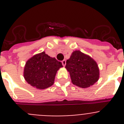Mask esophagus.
<instances>
[{"mask_svg": "<svg viewBox=\"0 0 124 124\" xmlns=\"http://www.w3.org/2000/svg\"><path fill=\"white\" fill-rule=\"evenodd\" d=\"M61 63H62V64H63V66H65L66 63V62L65 60H63V61H61Z\"/></svg>", "mask_w": 124, "mask_h": 124, "instance_id": "1", "label": "esophagus"}]
</instances>
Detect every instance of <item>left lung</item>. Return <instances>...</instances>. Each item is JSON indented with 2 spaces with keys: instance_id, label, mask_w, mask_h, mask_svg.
Instances as JSON below:
<instances>
[{
  "instance_id": "obj_1",
  "label": "left lung",
  "mask_w": 124,
  "mask_h": 124,
  "mask_svg": "<svg viewBox=\"0 0 124 124\" xmlns=\"http://www.w3.org/2000/svg\"><path fill=\"white\" fill-rule=\"evenodd\" d=\"M65 68L70 72L72 84L81 88L90 87L99 79L100 70L96 61L79 50L72 52Z\"/></svg>"
}]
</instances>
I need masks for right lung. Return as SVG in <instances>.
Instances as JSON below:
<instances>
[{"mask_svg":"<svg viewBox=\"0 0 124 124\" xmlns=\"http://www.w3.org/2000/svg\"><path fill=\"white\" fill-rule=\"evenodd\" d=\"M62 67L60 61L42 52L34 54L26 61L23 76L32 87L45 89L53 84L56 72Z\"/></svg>","mask_w":124,"mask_h":124,"instance_id":"add662e5","label":"right lung"}]
</instances>
